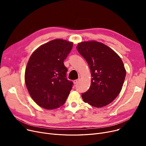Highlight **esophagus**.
I'll return each mask as SVG.
<instances>
[{"instance_id": "esophagus-1", "label": "esophagus", "mask_w": 146, "mask_h": 146, "mask_svg": "<svg viewBox=\"0 0 146 146\" xmlns=\"http://www.w3.org/2000/svg\"><path fill=\"white\" fill-rule=\"evenodd\" d=\"M79 82V80H73V83L74 84V85H76V84L78 83Z\"/></svg>"}]
</instances>
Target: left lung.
<instances>
[{"mask_svg":"<svg viewBox=\"0 0 146 146\" xmlns=\"http://www.w3.org/2000/svg\"><path fill=\"white\" fill-rule=\"evenodd\" d=\"M90 69L91 85L82 97L85 102L101 108L111 103L120 93L126 70L117 54L96 41L81 42L76 47Z\"/></svg>","mask_w":146,"mask_h":146,"instance_id":"obj_1","label":"left lung"}]
</instances>
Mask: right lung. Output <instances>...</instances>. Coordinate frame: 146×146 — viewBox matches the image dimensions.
Listing matches in <instances>:
<instances>
[{"instance_id": "add662e5", "label": "right lung", "mask_w": 146, "mask_h": 146, "mask_svg": "<svg viewBox=\"0 0 146 146\" xmlns=\"http://www.w3.org/2000/svg\"><path fill=\"white\" fill-rule=\"evenodd\" d=\"M73 42L54 40L38 47L31 56L25 73L28 92L41 108L53 110L63 105L73 83L67 80L64 60Z\"/></svg>"}]
</instances>
